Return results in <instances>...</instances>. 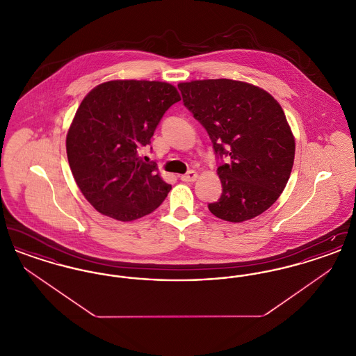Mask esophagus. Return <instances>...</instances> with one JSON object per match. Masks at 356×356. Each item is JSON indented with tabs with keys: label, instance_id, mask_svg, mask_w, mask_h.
Here are the masks:
<instances>
[{
	"label": "esophagus",
	"instance_id": "34e87169",
	"mask_svg": "<svg viewBox=\"0 0 356 356\" xmlns=\"http://www.w3.org/2000/svg\"><path fill=\"white\" fill-rule=\"evenodd\" d=\"M181 181H186V183H191V181H195L197 179V173L195 170H188L184 175L180 176Z\"/></svg>",
	"mask_w": 356,
	"mask_h": 356
}]
</instances>
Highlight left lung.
<instances>
[{
    "label": "left lung",
    "instance_id": "obj_1",
    "mask_svg": "<svg viewBox=\"0 0 356 356\" xmlns=\"http://www.w3.org/2000/svg\"><path fill=\"white\" fill-rule=\"evenodd\" d=\"M177 86L220 161L222 193L208 209L232 222L267 211L287 186L295 157V140L279 102L254 85L228 79ZM224 156L232 159L229 165Z\"/></svg>",
    "mask_w": 356,
    "mask_h": 356
}]
</instances>
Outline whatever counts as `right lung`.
I'll list each match as a JSON object with an SVG mask.
<instances>
[{
    "label": "right lung",
    "mask_w": 356,
    "mask_h": 356,
    "mask_svg": "<svg viewBox=\"0 0 356 356\" xmlns=\"http://www.w3.org/2000/svg\"><path fill=\"white\" fill-rule=\"evenodd\" d=\"M177 102L173 85L137 80L108 81L85 96L69 128L67 154L77 186L100 213L132 221L164 202L172 186L138 152Z\"/></svg>",
    "instance_id": "1"
}]
</instances>
